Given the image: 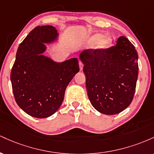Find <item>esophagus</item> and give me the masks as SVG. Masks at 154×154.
I'll list each match as a JSON object with an SVG mask.
<instances>
[{
  "mask_svg": "<svg viewBox=\"0 0 154 154\" xmlns=\"http://www.w3.org/2000/svg\"><path fill=\"white\" fill-rule=\"evenodd\" d=\"M79 70H80V71H82V69H83V64H82V62H79Z\"/></svg>",
  "mask_w": 154,
  "mask_h": 154,
  "instance_id": "obj_1",
  "label": "esophagus"
}]
</instances>
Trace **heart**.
<instances>
[{
	"label": "heart",
	"mask_w": 154,
	"mask_h": 154,
	"mask_svg": "<svg viewBox=\"0 0 154 154\" xmlns=\"http://www.w3.org/2000/svg\"><path fill=\"white\" fill-rule=\"evenodd\" d=\"M85 43L88 46H91L96 44V49L98 51H105L111 47L113 44V38L109 35L96 33L86 39Z\"/></svg>",
	"instance_id": "obj_1"
}]
</instances>
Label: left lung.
<instances>
[{"label": "left lung", "mask_w": 154, "mask_h": 154, "mask_svg": "<svg viewBox=\"0 0 154 154\" xmlns=\"http://www.w3.org/2000/svg\"><path fill=\"white\" fill-rule=\"evenodd\" d=\"M79 59L88 96L97 111L114 115L130 106L138 76V55L128 38L119 37L115 46L105 51H83Z\"/></svg>", "instance_id": "left-lung-1"}]
</instances>
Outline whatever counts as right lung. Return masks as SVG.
I'll use <instances>...</instances> for the list:
<instances>
[{
	"instance_id": "1",
	"label": "right lung",
	"mask_w": 154,
	"mask_h": 154,
	"mask_svg": "<svg viewBox=\"0 0 154 154\" xmlns=\"http://www.w3.org/2000/svg\"><path fill=\"white\" fill-rule=\"evenodd\" d=\"M53 26H38L19 45L11 72L12 90L17 103L35 118H46L62 103L67 85L79 71L78 60L53 61L43 54L45 43L58 40Z\"/></svg>"
}]
</instances>
